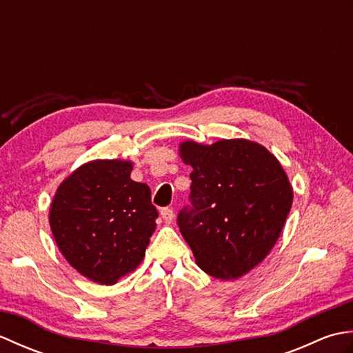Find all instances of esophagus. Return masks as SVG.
Wrapping results in <instances>:
<instances>
[{
  "label": "esophagus",
  "instance_id": "34e87169",
  "mask_svg": "<svg viewBox=\"0 0 353 353\" xmlns=\"http://www.w3.org/2000/svg\"><path fill=\"white\" fill-rule=\"evenodd\" d=\"M161 216H162V220L167 223V224H170L171 221H172V219H174V214H172V209H170V208H162L161 209Z\"/></svg>",
  "mask_w": 353,
  "mask_h": 353
}]
</instances>
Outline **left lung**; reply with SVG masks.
<instances>
[{"label": "left lung", "mask_w": 353, "mask_h": 353, "mask_svg": "<svg viewBox=\"0 0 353 353\" xmlns=\"http://www.w3.org/2000/svg\"><path fill=\"white\" fill-rule=\"evenodd\" d=\"M179 154L191 165V203L177 216L196 264L216 279L234 281L265 259L292 205L281 162L249 139L211 145L183 141Z\"/></svg>", "instance_id": "1"}]
</instances>
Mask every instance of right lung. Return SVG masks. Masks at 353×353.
Wrapping results in <instances>:
<instances>
[{"mask_svg":"<svg viewBox=\"0 0 353 353\" xmlns=\"http://www.w3.org/2000/svg\"><path fill=\"white\" fill-rule=\"evenodd\" d=\"M133 162L97 159L65 179L52 197L50 228L63 258L92 282L114 285L145 256L157 211Z\"/></svg>","mask_w":353,"mask_h":353,"instance_id":"obj_1","label":"right lung"}]
</instances>
